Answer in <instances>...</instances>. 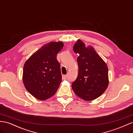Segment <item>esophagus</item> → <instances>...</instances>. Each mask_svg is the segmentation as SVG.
Listing matches in <instances>:
<instances>
[{"mask_svg": "<svg viewBox=\"0 0 133 133\" xmlns=\"http://www.w3.org/2000/svg\"><path fill=\"white\" fill-rule=\"evenodd\" d=\"M67 75H63V78L64 79H66V78H67Z\"/></svg>", "mask_w": 133, "mask_h": 133, "instance_id": "34e87169", "label": "esophagus"}]
</instances>
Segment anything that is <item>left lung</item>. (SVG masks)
I'll return each mask as SVG.
<instances>
[{"instance_id": "obj_1", "label": "left lung", "mask_w": 133, "mask_h": 133, "mask_svg": "<svg viewBox=\"0 0 133 133\" xmlns=\"http://www.w3.org/2000/svg\"><path fill=\"white\" fill-rule=\"evenodd\" d=\"M74 51L78 54V76L72 83V88L83 100L91 101L100 96L109 85L107 64L98 56L95 49L78 40L74 45Z\"/></svg>"}]
</instances>
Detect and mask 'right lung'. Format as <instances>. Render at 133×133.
<instances>
[{"instance_id": "obj_1", "label": "right lung", "mask_w": 133, "mask_h": 133, "mask_svg": "<svg viewBox=\"0 0 133 133\" xmlns=\"http://www.w3.org/2000/svg\"><path fill=\"white\" fill-rule=\"evenodd\" d=\"M63 47L61 42H52L42 47L24 64L23 81L26 90L37 99H48L58 89L62 75L57 55Z\"/></svg>"}]
</instances>
